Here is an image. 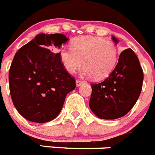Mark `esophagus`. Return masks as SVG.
Masks as SVG:
<instances>
[{
  "mask_svg": "<svg viewBox=\"0 0 155 155\" xmlns=\"http://www.w3.org/2000/svg\"><path fill=\"white\" fill-rule=\"evenodd\" d=\"M83 81H81L80 80H76V86L77 87H79L81 85V84H82Z\"/></svg>",
  "mask_w": 155,
  "mask_h": 155,
  "instance_id": "obj_1",
  "label": "esophagus"
}]
</instances>
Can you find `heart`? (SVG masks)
I'll return each mask as SVG.
<instances>
[{"mask_svg": "<svg viewBox=\"0 0 155 155\" xmlns=\"http://www.w3.org/2000/svg\"><path fill=\"white\" fill-rule=\"evenodd\" d=\"M63 67L73 74L84 66L81 75L101 80L108 76L116 66L118 50L112 42L104 38L82 36L75 38L71 47H63L59 51Z\"/></svg>", "mask_w": 155, "mask_h": 155, "instance_id": "heart-1", "label": "heart"}]
</instances>
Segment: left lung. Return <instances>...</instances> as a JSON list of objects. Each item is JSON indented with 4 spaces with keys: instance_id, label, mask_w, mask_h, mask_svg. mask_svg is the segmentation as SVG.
<instances>
[{
    "instance_id": "left-lung-1",
    "label": "left lung",
    "mask_w": 155,
    "mask_h": 155,
    "mask_svg": "<svg viewBox=\"0 0 155 155\" xmlns=\"http://www.w3.org/2000/svg\"><path fill=\"white\" fill-rule=\"evenodd\" d=\"M117 44L118 40L112 37ZM143 73L131 48L123 51L115 68L100 83L91 84L89 107L99 118L114 120L125 116L137 103L142 90Z\"/></svg>"
}]
</instances>
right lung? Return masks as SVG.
<instances>
[{
    "label": "right lung",
    "mask_w": 155,
    "mask_h": 155,
    "mask_svg": "<svg viewBox=\"0 0 155 155\" xmlns=\"http://www.w3.org/2000/svg\"><path fill=\"white\" fill-rule=\"evenodd\" d=\"M68 40L64 34H39L15 55L9 88L13 104L26 120L45 123L55 119L76 87L56 53Z\"/></svg>",
    "instance_id": "1"
}]
</instances>
